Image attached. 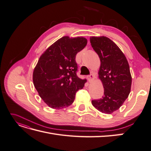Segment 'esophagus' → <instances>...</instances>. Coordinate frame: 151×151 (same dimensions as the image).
<instances>
[{"label": "esophagus", "instance_id": "1", "mask_svg": "<svg viewBox=\"0 0 151 151\" xmlns=\"http://www.w3.org/2000/svg\"><path fill=\"white\" fill-rule=\"evenodd\" d=\"M87 80L88 81V82H91L92 80H93L95 78V76L93 74H91L90 75H88L87 76Z\"/></svg>", "mask_w": 151, "mask_h": 151}]
</instances>
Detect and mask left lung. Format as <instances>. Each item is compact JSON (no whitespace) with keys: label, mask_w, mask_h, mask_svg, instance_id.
<instances>
[{"label":"left lung","mask_w":151,"mask_h":151,"mask_svg":"<svg viewBox=\"0 0 151 151\" xmlns=\"http://www.w3.org/2000/svg\"><path fill=\"white\" fill-rule=\"evenodd\" d=\"M90 41L101 61L98 74L104 87L103 97L92 100V104L101 112L110 114L129 94L132 82L129 65L121 49L109 38L91 37Z\"/></svg>","instance_id":"obj_1"}]
</instances>
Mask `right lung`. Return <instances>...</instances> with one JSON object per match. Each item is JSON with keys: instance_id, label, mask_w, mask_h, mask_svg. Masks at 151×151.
<instances>
[{"instance_id": "add662e5", "label": "right lung", "mask_w": 151, "mask_h": 151, "mask_svg": "<svg viewBox=\"0 0 151 151\" xmlns=\"http://www.w3.org/2000/svg\"><path fill=\"white\" fill-rule=\"evenodd\" d=\"M87 43L86 38L64 36L42 54L33 72V83L39 95L50 108L60 109L73 103L76 92L86 79L76 75V55Z\"/></svg>"}]
</instances>
